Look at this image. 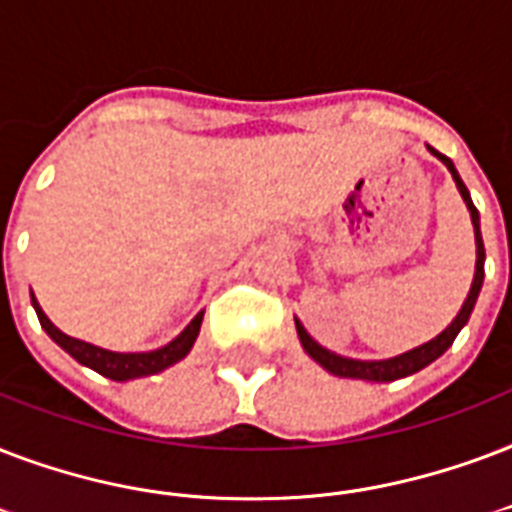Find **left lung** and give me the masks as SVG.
Instances as JSON below:
<instances>
[{"mask_svg": "<svg viewBox=\"0 0 512 512\" xmlns=\"http://www.w3.org/2000/svg\"><path fill=\"white\" fill-rule=\"evenodd\" d=\"M427 152L438 157V160L449 168L451 178H454V184H457L459 194H462V200H465L467 211H470V221H473V232H475V275L473 283H470V291H467V299L462 301V310L457 312V318L451 320L449 326L443 328L441 334L430 339V342L419 344L414 350L400 352V355H392V358H382V360H360V358H347V355H336V352L326 350L323 344H318L307 334V328L301 326L299 318H296V334H299V342L304 347V352L310 355L315 363L326 368L328 374L342 376V379H363V382H395V379H403V376H411L422 371L425 366H430L433 360H438L443 352L449 350L457 334L462 328L467 326V320H470V312H473L475 301H478V293H481L483 285V261H486V251H483V237H481V216L475 211L473 200H470V192H467L465 181L459 178L457 168H454V162L446 157V154L435 152L433 146H427Z\"/></svg>", "mask_w": 512, "mask_h": 512, "instance_id": "left-lung-1", "label": "left lung"}]
</instances>
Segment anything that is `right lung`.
I'll use <instances>...</instances> for the list:
<instances>
[{
  "mask_svg": "<svg viewBox=\"0 0 512 512\" xmlns=\"http://www.w3.org/2000/svg\"><path fill=\"white\" fill-rule=\"evenodd\" d=\"M31 304L37 310V318L42 323V328L47 331V336L53 339L61 350H66L71 358L82 363V366L93 368L106 379H114V382H130V379H141V376H152L160 374L165 368L176 366L178 360H184L189 355V350L194 347V339L200 334V323H202V312L194 315V320L189 326L181 331V334L173 339V342L162 344L157 350H146V352H114L106 350V347H98V344L82 342V339H74V336L63 334L61 328L53 326V320L47 318L42 307H39L37 296L31 293Z\"/></svg>",
  "mask_w": 512,
  "mask_h": 512,
  "instance_id": "1",
  "label": "right lung"
}]
</instances>
